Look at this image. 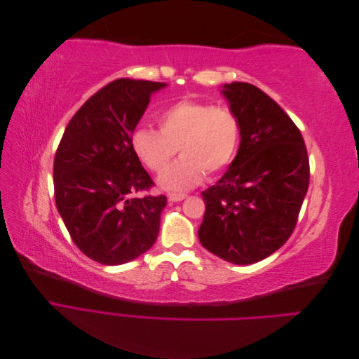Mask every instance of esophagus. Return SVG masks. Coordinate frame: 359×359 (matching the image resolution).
<instances>
[{"instance_id":"1","label":"esophagus","mask_w":359,"mask_h":359,"mask_svg":"<svg viewBox=\"0 0 359 359\" xmlns=\"http://www.w3.org/2000/svg\"><path fill=\"white\" fill-rule=\"evenodd\" d=\"M168 198L170 202H180L182 199H186L187 194L186 193H169Z\"/></svg>"}]
</instances>
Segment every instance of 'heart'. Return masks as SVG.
I'll list each match as a JSON object with an SVG mask.
<instances>
[{
	"label": "heart",
	"instance_id": "obj_1",
	"mask_svg": "<svg viewBox=\"0 0 359 359\" xmlns=\"http://www.w3.org/2000/svg\"><path fill=\"white\" fill-rule=\"evenodd\" d=\"M158 132L136 128L130 145L140 163L162 173L177 148L183 158L160 177L161 187L187 190L206 175H217L235 160L243 139V123L226 106L206 102L180 100L157 116Z\"/></svg>",
	"mask_w": 359,
	"mask_h": 359
}]
</instances>
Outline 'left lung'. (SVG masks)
Wrapping results in <instances>:
<instances>
[{"label":"left lung","mask_w":359,"mask_h":359,"mask_svg":"<svg viewBox=\"0 0 359 359\" xmlns=\"http://www.w3.org/2000/svg\"><path fill=\"white\" fill-rule=\"evenodd\" d=\"M243 123L229 169L202 191L201 244L227 262L250 265L283 245L295 229L310 181L307 148L289 115L257 86L224 85Z\"/></svg>","instance_id":"obj_1"}]
</instances>
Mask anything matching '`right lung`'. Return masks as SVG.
<instances>
[{
	"label": "right lung",
	"instance_id": "obj_1",
	"mask_svg": "<svg viewBox=\"0 0 359 359\" xmlns=\"http://www.w3.org/2000/svg\"><path fill=\"white\" fill-rule=\"evenodd\" d=\"M166 83L116 79L86 100L66 127L53 160L55 203L83 255L121 265L153 247L166 206L165 194L135 156V132L154 91Z\"/></svg>",
	"mask_w": 359,
	"mask_h": 359
}]
</instances>
